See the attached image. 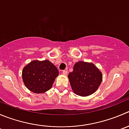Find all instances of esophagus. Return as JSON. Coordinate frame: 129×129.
<instances>
[{
  "label": "esophagus",
  "instance_id": "obj_1",
  "mask_svg": "<svg viewBox=\"0 0 129 129\" xmlns=\"http://www.w3.org/2000/svg\"><path fill=\"white\" fill-rule=\"evenodd\" d=\"M62 74H63V75H67V73H68V72H67V70H62Z\"/></svg>",
  "mask_w": 129,
  "mask_h": 129
}]
</instances>
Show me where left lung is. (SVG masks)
I'll return each instance as SVG.
<instances>
[{
    "instance_id": "left-lung-1",
    "label": "left lung",
    "mask_w": 129,
    "mask_h": 129,
    "mask_svg": "<svg viewBox=\"0 0 129 129\" xmlns=\"http://www.w3.org/2000/svg\"><path fill=\"white\" fill-rule=\"evenodd\" d=\"M68 78L75 94L85 97L96 91L102 82L103 75L93 63L78 61L68 74Z\"/></svg>"
}]
</instances>
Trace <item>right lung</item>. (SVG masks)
Wrapping results in <instances>:
<instances>
[{
    "label": "right lung",
    "instance_id": "add662e5",
    "mask_svg": "<svg viewBox=\"0 0 129 129\" xmlns=\"http://www.w3.org/2000/svg\"><path fill=\"white\" fill-rule=\"evenodd\" d=\"M58 75L57 68L49 60H34L24 67L22 78L30 91L39 94L49 90Z\"/></svg>",
    "mask_w": 129,
    "mask_h": 129
}]
</instances>
